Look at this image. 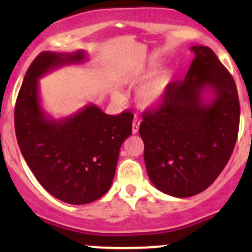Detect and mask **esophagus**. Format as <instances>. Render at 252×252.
Here are the masks:
<instances>
[{
	"mask_svg": "<svg viewBox=\"0 0 252 252\" xmlns=\"http://www.w3.org/2000/svg\"><path fill=\"white\" fill-rule=\"evenodd\" d=\"M139 127H140V120L139 119H133V121H132V132L133 133L139 132Z\"/></svg>",
	"mask_w": 252,
	"mask_h": 252,
	"instance_id": "obj_1",
	"label": "esophagus"
}]
</instances>
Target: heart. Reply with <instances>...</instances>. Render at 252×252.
I'll return each instance as SVG.
<instances>
[{"instance_id": "b5f03b06", "label": "heart", "mask_w": 252, "mask_h": 252, "mask_svg": "<svg viewBox=\"0 0 252 252\" xmlns=\"http://www.w3.org/2000/svg\"><path fill=\"white\" fill-rule=\"evenodd\" d=\"M158 68H159V63L153 60L142 72H140V74L133 78V82L145 81L149 75L157 72ZM171 83H173V73L169 72V70L158 72L144 86L140 87L136 94L137 103L141 107H145V108L158 106L165 99L166 93H168Z\"/></svg>"}]
</instances>
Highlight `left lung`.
Returning <instances> with one entry per match:
<instances>
[{
  "label": "left lung",
  "mask_w": 252,
  "mask_h": 252,
  "mask_svg": "<svg viewBox=\"0 0 252 252\" xmlns=\"http://www.w3.org/2000/svg\"><path fill=\"white\" fill-rule=\"evenodd\" d=\"M190 50L195 57L186 78L171 83L157 108L142 113L139 128L149 178L162 193L178 198L203 192L217 179L230 160L240 124L232 75L208 46Z\"/></svg>",
  "instance_id": "8db88e82"
}]
</instances>
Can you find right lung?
<instances>
[{
    "label": "right lung",
    "instance_id": "add662e5",
    "mask_svg": "<svg viewBox=\"0 0 252 252\" xmlns=\"http://www.w3.org/2000/svg\"><path fill=\"white\" fill-rule=\"evenodd\" d=\"M84 51H43L29 66L15 106V131L22 157L41 186L60 201L87 204L111 188L122 142L132 132L131 112L104 113L91 103L74 115L51 120L40 104L39 78Z\"/></svg>",
    "mask_w": 252,
    "mask_h": 252
}]
</instances>
